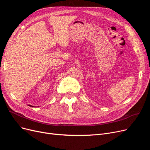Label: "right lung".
<instances>
[{
    "label": "right lung",
    "mask_w": 150,
    "mask_h": 150,
    "mask_svg": "<svg viewBox=\"0 0 150 150\" xmlns=\"http://www.w3.org/2000/svg\"><path fill=\"white\" fill-rule=\"evenodd\" d=\"M30 105V106H31V107H32V105Z\"/></svg>",
    "instance_id": "obj_1"
}]
</instances>
